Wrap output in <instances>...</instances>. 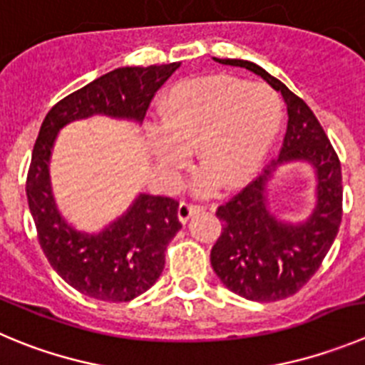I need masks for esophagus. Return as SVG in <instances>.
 <instances>
[{
	"label": "esophagus",
	"instance_id": "obj_1",
	"mask_svg": "<svg viewBox=\"0 0 365 365\" xmlns=\"http://www.w3.org/2000/svg\"><path fill=\"white\" fill-rule=\"evenodd\" d=\"M205 209L203 205H200V203H192V202H182L178 207V217L182 223H187L189 221V217L192 216V214L196 212H202V210Z\"/></svg>",
	"mask_w": 365,
	"mask_h": 365
}]
</instances>
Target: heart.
Here are the masks:
<instances>
[{"mask_svg":"<svg viewBox=\"0 0 365 365\" xmlns=\"http://www.w3.org/2000/svg\"><path fill=\"white\" fill-rule=\"evenodd\" d=\"M155 155L180 169L196 149L203 173L198 189L214 183L237 185L259 165L282 120L279 95L268 84L245 83L232 75H207L175 84L158 108Z\"/></svg>","mask_w":365,"mask_h":365,"instance_id":"b5f03b06","label":"heart"}]
</instances>
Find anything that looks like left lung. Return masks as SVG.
<instances>
[{"instance_id": "8db88e82", "label": "left lung", "mask_w": 365, "mask_h": 365, "mask_svg": "<svg viewBox=\"0 0 365 365\" xmlns=\"http://www.w3.org/2000/svg\"><path fill=\"white\" fill-rule=\"evenodd\" d=\"M247 68L281 91L288 125L279 158L229 202L216 216L221 234L210 250V264L229 290L248 301L272 302L297 294L313 277L331 248L342 221V171L339 155L313 111L301 97L250 61L216 59ZM308 161L317 175V207L306 224H281L266 205V182L281 163Z\"/></svg>"}]
</instances>
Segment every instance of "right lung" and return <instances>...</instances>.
I'll return each instance as SVG.
<instances>
[{"label":"right lung","instance_id":"add662e5","mask_svg":"<svg viewBox=\"0 0 365 365\" xmlns=\"http://www.w3.org/2000/svg\"><path fill=\"white\" fill-rule=\"evenodd\" d=\"M180 63L117 68L57 102L41 124L26 176V198L37 240L53 270L81 294L125 302L149 290L165 264V248L182 223L175 198L140 194L131 209L101 234L71 229L50 189L48 162L63 125L91 115L142 122L156 91Z\"/></svg>","mask_w":365,"mask_h":365}]
</instances>
